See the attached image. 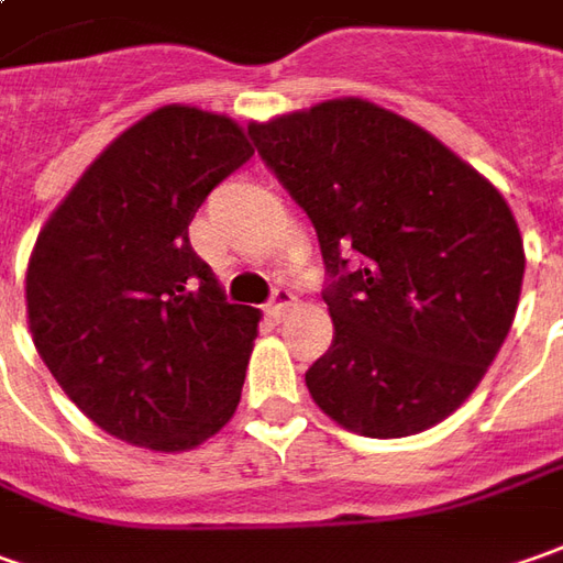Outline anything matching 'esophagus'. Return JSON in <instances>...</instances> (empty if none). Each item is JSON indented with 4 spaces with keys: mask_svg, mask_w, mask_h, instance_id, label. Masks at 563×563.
Segmentation results:
<instances>
[{
    "mask_svg": "<svg viewBox=\"0 0 563 563\" xmlns=\"http://www.w3.org/2000/svg\"><path fill=\"white\" fill-rule=\"evenodd\" d=\"M290 303H294V294H290V288H275L273 300L266 303V312H269L273 319H282V316L290 309Z\"/></svg>",
    "mask_w": 563,
    "mask_h": 563,
    "instance_id": "esophagus-1",
    "label": "esophagus"
}]
</instances>
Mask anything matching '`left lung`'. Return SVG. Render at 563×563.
<instances>
[{"mask_svg": "<svg viewBox=\"0 0 563 563\" xmlns=\"http://www.w3.org/2000/svg\"><path fill=\"white\" fill-rule=\"evenodd\" d=\"M247 132L325 260L334 341L307 372L316 406L378 440L433 428L474 394L515 322L511 207L431 132L362 98Z\"/></svg>", "mask_w": 563, "mask_h": 563, "instance_id": "1", "label": "left lung"}]
</instances>
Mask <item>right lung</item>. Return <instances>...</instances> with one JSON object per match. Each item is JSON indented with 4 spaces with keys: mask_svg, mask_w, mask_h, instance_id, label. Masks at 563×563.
<instances>
[{
    "mask_svg": "<svg viewBox=\"0 0 563 563\" xmlns=\"http://www.w3.org/2000/svg\"><path fill=\"white\" fill-rule=\"evenodd\" d=\"M251 157L235 120L157 108L98 154L36 238L33 343L117 440L183 452L235 415L260 316L225 300L188 225Z\"/></svg>",
    "mask_w": 563,
    "mask_h": 563,
    "instance_id": "obj_1",
    "label": "right lung"
}]
</instances>
